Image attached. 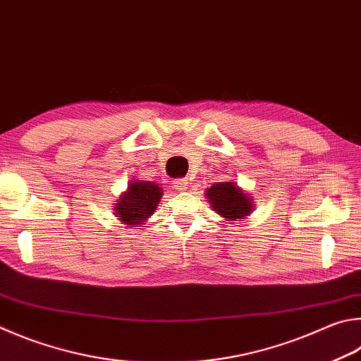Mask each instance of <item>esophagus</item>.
<instances>
[{"mask_svg": "<svg viewBox=\"0 0 361 361\" xmlns=\"http://www.w3.org/2000/svg\"><path fill=\"white\" fill-rule=\"evenodd\" d=\"M188 186H189V183L185 178H180V180H175L173 181V188L176 189V191H181V192L186 191Z\"/></svg>", "mask_w": 361, "mask_h": 361, "instance_id": "1", "label": "esophagus"}]
</instances>
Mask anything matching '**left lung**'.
Listing matches in <instances>:
<instances>
[{"mask_svg": "<svg viewBox=\"0 0 361 361\" xmlns=\"http://www.w3.org/2000/svg\"><path fill=\"white\" fill-rule=\"evenodd\" d=\"M205 195L214 212L228 221L245 219L252 212L254 203L251 197L233 181L216 183L208 188Z\"/></svg>", "mask_w": 361, "mask_h": 361, "instance_id": "left-lung-1", "label": "left lung"}]
</instances>
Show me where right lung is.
<instances>
[{
	"label": "right lung",
	"instance_id": "1",
	"mask_svg": "<svg viewBox=\"0 0 361 361\" xmlns=\"http://www.w3.org/2000/svg\"><path fill=\"white\" fill-rule=\"evenodd\" d=\"M161 199L162 189L156 183L135 180L115 203V214L123 224L142 227L158 208Z\"/></svg>",
	"mask_w": 361,
	"mask_h": 361
}]
</instances>
